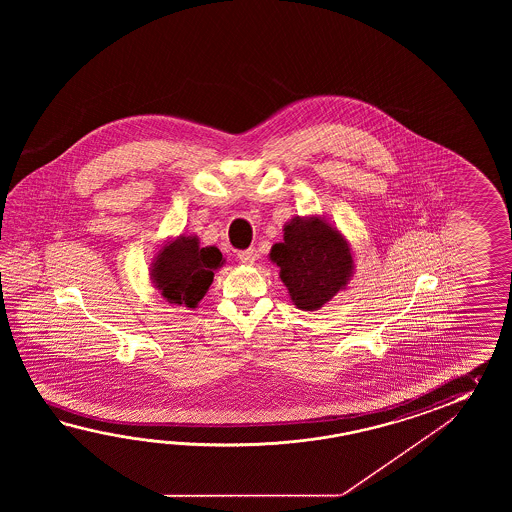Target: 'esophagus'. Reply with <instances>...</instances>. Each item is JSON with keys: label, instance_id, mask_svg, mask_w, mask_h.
<instances>
[{"label": "esophagus", "instance_id": "34e87169", "mask_svg": "<svg viewBox=\"0 0 512 512\" xmlns=\"http://www.w3.org/2000/svg\"><path fill=\"white\" fill-rule=\"evenodd\" d=\"M238 258H240L241 263H245V265H252L254 261L258 260V254L254 249H247V251H241L238 254Z\"/></svg>", "mask_w": 512, "mask_h": 512}]
</instances>
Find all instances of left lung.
<instances>
[{
	"instance_id": "1",
	"label": "left lung",
	"mask_w": 512,
	"mask_h": 512,
	"mask_svg": "<svg viewBox=\"0 0 512 512\" xmlns=\"http://www.w3.org/2000/svg\"><path fill=\"white\" fill-rule=\"evenodd\" d=\"M269 258L280 267V280L291 302L302 311L324 307L348 287L355 272L346 236L316 214L287 221L283 241L272 245Z\"/></svg>"
}]
</instances>
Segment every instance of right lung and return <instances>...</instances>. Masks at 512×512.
Wrapping results in <instances>:
<instances>
[{
	"instance_id": "add662e5",
	"label": "right lung",
	"mask_w": 512,
	"mask_h": 512,
	"mask_svg": "<svg viewBox=\"0 0 512 512\" xmlns=\"http://www.w3.org/2000/svg\"><path fill=\"white\" fill-rule=\"evenodd\" d=\"M225 258L218 247H201L197 236L164 241L150 263V280L168 304L196 309Z\"/></svg>"
}]
</instances>
